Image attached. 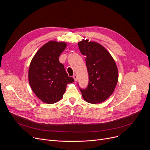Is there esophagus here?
Listing matches in <instances>:
<instances>
[{
    "label": "esophagus",
    "mask_w": 150,
    "mask_h": 150,
    "mask_svg": "<svg viewBox=\"0 0 150 150\" xmlns=\"http://www.w3.org/2000/svg\"><path fill=\"white\" fill-rule=\"evenodd\" d=\"M73 78H74V80H75V81H76L78 80V76H76V75H74L73 76Z\"/></svg>",
    "instance_id": "34e87169"
}]
</instances>
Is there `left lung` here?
<instances>
[{
  "label": "left lung",
  "mask_w": 150,
  "mask_h": 150,
  "mask_svg": "<svg viewBox=\"0 0 150 150\" xmlns=\"http://www.w3.org/2000/svg\"><path fill=\"white\" fill-rule=\"evenodd\" d=\"M89 74V84L80 89L83 99L91 104L101 103L111 96L119 79L118 69L111 54L105 47L94 41L83 39L78 43Z\"/></svg>",
  "instance_id": "obj_1"
}]
</instances>
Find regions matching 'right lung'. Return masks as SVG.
<instances>
[{"instance_id": "add662e5", "label": "right lung", "mask_w": 150, "mask_h": 150, "mask_svg": "<svg viewBox=\"0 0 150 150\" xmlns=\"http://www.w3.org/2000/svg\"><path fill=\"white\" fill-rule=\"evenodd\" d=\"M66 46L64 42L49 41L38 50L30 62V86L37 97L45 103L59 101L66 91L67 84L74 81L59 61L60 54Z\"/></svg>"}]
</instances>
